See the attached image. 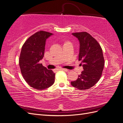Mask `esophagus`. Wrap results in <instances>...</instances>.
I'll return each mask as SVG.
<instances>
[{"instance_id":"esophagus-1","label":"esophagus","mask_w":123,"mask_h":123,"mask_svg":"<svg viewBox=\"0 0 123 123\" xmlns=\"http://www.w3.org/2000/svg\"><path fill=\"white\" fill-rule=\"evenodd\" d=\"M64 70V71H68V69H65V68H60V69H57V70Z\"/></svg>"}]
</instances>
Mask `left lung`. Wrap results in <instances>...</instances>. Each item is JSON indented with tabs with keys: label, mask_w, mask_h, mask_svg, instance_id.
Instances as JSON below:
<instances>
[{
	"label": "left lung",
	"mask_w": 123,
	"mask_h": 123,
	"mask_svg": "<svg viewBox=\"0 0 123 123\" xmlns=\"http://www.w3.org/2000/svg\"><path fill=\"white\" fill-rule=\"evenodd\" d=\"M80 42L79 61H81L84 71L78 79L71 84L79 90H87L99 80L105 61L102 48L96 40L86 32L72 33Z\"/></svg>",
	"instance_id": "1"
}]
</instances>
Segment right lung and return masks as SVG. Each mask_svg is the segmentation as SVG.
<instances>
[{
	"label": "right lung",
	"mask_w": 123,
	"mask_h": 123,
	"mask_svg": "<svg viewBox=\"0 0 123 123\" xmlns=\"http://www.w3.org/2000/svg\"><path fill=\"white\" fill-rule=\"evenodd\" d=\"M52 35L38 31L30 37L21 48L19 61L21 74L27 83L37 90H44L54 83L55 73L39 62L44 56L46 39Z\"/></svg>",
	"instance_id": "add662e5"
}]
</instances>
